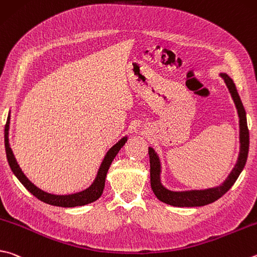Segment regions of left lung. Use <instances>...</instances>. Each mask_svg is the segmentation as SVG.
Instances as JSON below:
<instances>
[{"instance_id":"left-lung-1","label":"left lung","mask_w":257,"mask_h":257,"mask_svg":"<svg viewBox=\"0 0 257 257\" xmlns=\"http://www.w3.org/2000/svg\"><path fill=\"white\" fill-rule=\"evenodd\" d=\"M221 77L225 81L226 85L229 90L232 96V100L235 102V105L238 111L239 115V127H240V153L237 164L231 171L229 176L223 183L218 186V188L202 190V191H189V192H172V191L166 190L164 186L161 184L160 179V160H158L155 151L153 148L148 149L149 154V163H151V185L153 192L155 193L158 200L162 202L174 207H201L206 204L212 203L221 198L228 190H229L236 180L238 179L240 172L244 169L247 161V155H248L249 148V132L247 127L246 112L244 106H242L241 100L238 95V92L236 90V86L231 78L227 74H221Z\"/></svg>"}]
</instances>
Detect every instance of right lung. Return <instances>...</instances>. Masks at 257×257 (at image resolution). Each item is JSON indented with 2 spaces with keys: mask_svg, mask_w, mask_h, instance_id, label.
Masks as SVG:
<instances>
[{
  "mask_svg": "<svg viewBox=\"0 0 257 257\" xmlns=\"http://www.w3.org/2000/svg\"><path fill=\"white\" fill-rule=\"evenodd\" d=\"M9 123H10V114L8 116L6 128H4V144H6L7 158L12 172L18 177V180L23 184V186H25V188L29 191L32 195H35L37 199L41 200L43 202H46L56 207L72 208V207L84 206V204L94 202L95 200L99 199L102 195V193H103L105 176H106V173H108V170L111 165V163H112L116 154L119 153L121 147H122L125 144V142H127V138H122L118 144H115L114 146L110 149L103 160V163H102L94 183H93L87 190L83 191V192H80V193L72 194V195H54V194H49L47 192H44V191H41L40 189L37 188V186L32 184L31 182L27 179L26 175L22 173V171L20 167H19L15 156H13L10 145H9V137H8Z\"/></svg>",
  "mask_w": 257,
  "mask_h": 257,
  "instance_id": "1",
  "label": "right lung"
}]
</instances>
